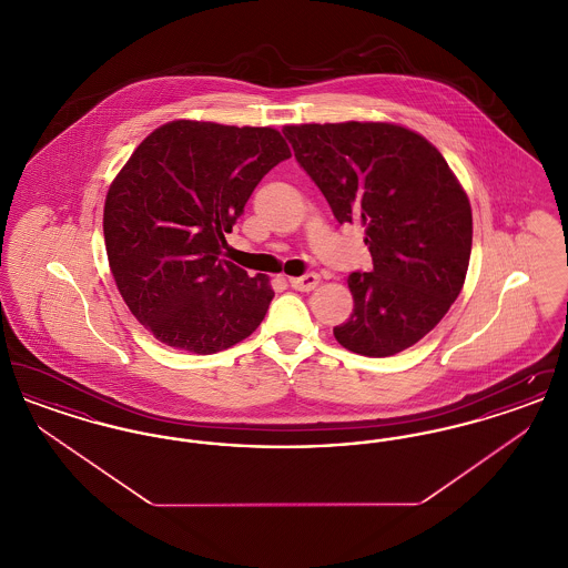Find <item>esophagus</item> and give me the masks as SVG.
Instances as JSON below:
<instances>
[{"instance_id": "34e87169", "label": "esophagus", "mask_w": 568, "mask_h": 568, "mask_svg": "<svg viewBox=\"0 0 568 568\" xmlns=\"http://www.w3.org/2000/svg\"><path fill=\"white\" fill-rule=\"evenodd\" d=\"M320 281H322V276L315 274V272H311V274H304V276L290 278V285H292L294 290H297V292H313V290L320 285Z\"/></svg>"}]
</instances>
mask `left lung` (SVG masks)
Here are the masks:
<instances>
[{
	"mask_svg": "<svg viewBox=\"0 0 568 568\" xmlns=\"http://www.w3.org/2000/svg\"><path fill=\"white\" fill-rule=\"evenodd\" d=\"M296 160L338 223H362L373 271L352 272V317L334 327L353 353L405 352L462 292L473 211L464 187L426 138L398 123L285 125Z\"/></svg>",
	"mask_w": 568,
	"mask_h": 568,
	"instance_id": "1",
	"label": "left lung"
}]
</instances>
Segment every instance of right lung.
Segmentation results:
<instances>
[{
    "mask_svg": "<svg viewBox=\"0 0 568 568\" xmlns=\"http://www.w3.org/2000/svg\"><path fill=\"white\" fill-rule=\"evenodd\" d=\"M290 158L274 128L176 119L119 170L104 202L110 272L160 343L211 355L262 324L271 278L223 260V246L257 183Z\"/></svg>",
    "mask_w": 568,
    "mask_h": 568,
    "instance_id": "right-lung-1",
    "label": "right lung"
}]
</instances>
